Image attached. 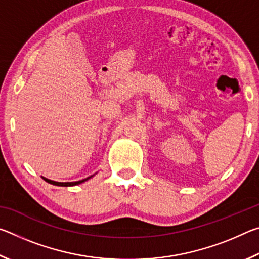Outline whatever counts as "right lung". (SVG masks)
I'll return each instance as SVG.
<instances>
[{
  "label": "right lung",
  "mask_w": 259,
  "mask_h": 259,
  "mask_svg": "<svg viewBox=\"0 0 259 259\" xmlns=\"http://www.w3.org/2000/svg\"><path fill=\"white\" fill-rule=\"evenodd\" d=\"M91 177H93V176L88 177V178H85V179H82V181H78V182H72V183H58V182L50 181V179H47V178H45V177H43V179H45L46 182L52 184V185H57V186H73V185H78V184H81V183H83V182L88 181V179L91 178Z\"/></svg>",
  "instance_id": "add662e5"
}]
</instances>
